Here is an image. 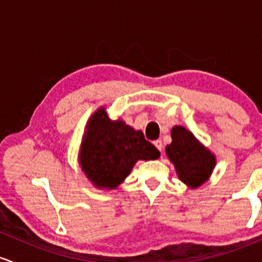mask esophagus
<instances>
[{
    "label": "esophagus",
    "mask_w": 262,
    "mask_h": 262,
    "mask_svg": "<svg viewBox=\"0 0 262 262\" xmlns=\"http://www.w3.org/2000/svg\"><path fill=\"white\" fill-rule=\"evenodd\" d=\"M154 143H155V146H156V147H157V148H158V149H160V151H161V152H162V149H163V145H162V141H161V140H156Z\"/></svg>",
    "instance_id": "34e87169"
}]
</instances>
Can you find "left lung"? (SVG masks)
I'll list each match as a JSON object with an SVG mask.
<instances>
[{
	"label": "left lung",
	"mask_w": 262,
	"mask_h": 262,
	"mask_svg": "<svg viewBox=\"0 0 262 262\" xmlns=\"http://www.w3.org/2000/svg\"><path fill=\"white\" fill-rule=\"evenodd\" d=\"M170 137L172 142L167 145L166 154L174 164L178 178L192 189L201 187L215 167V156L183 126H174Z\"/></svg>",
	"instance_id": "1"
}]
</instances>
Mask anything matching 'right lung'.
I'll use <instances>...</instances> for the list:
<instances>
[{"instance_id":"1","label":"right lung","mask_w":262,"mask_h":262,"mask_svg":"<svg viewBox=\"0 0 262 262\" xmlns=\"http://www.w3.org/2000/svg\"><path fill=\"white\" fill-rule=\"evenodd\" d=\"M160 151L121 120L111 121L104 107L86 123L79 151V163L93 186L116 189L139 160H156Z\"/></svg>"}]
</instances>
